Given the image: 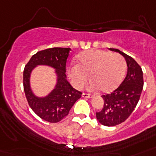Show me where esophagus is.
<instances>
[{
	"instance_id": "obj_1",
	"label": "esophagus",
	"mask_w": 156,
	"mask_h": 156,
	"mask_svg": "<svg viewBox=\"0 0 156 156\" xmlns=\"http://www.w3.org/2000/svg\"><path fill=\"white\" fill-rule=\"evenodd\" d=\"M82 96L85 98H90L91 97V95H90V94H88V93H83Z\"/></svg>"
}]
</instances>
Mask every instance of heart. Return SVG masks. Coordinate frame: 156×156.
Returning <instances> with one entry per match:
<instances>
[{
    "instance_id": "obj_1",
    "label": "heart",
    "mask_w": 156,
    "mask_h": 156,
    "mask_svg": "<svg viewBox=\"0 0 156 156\" xmlns=\"http://www.w3.org/2000/svg\"><path fill=\"white\" fill-rule=\"evenodd\" d=\"M78 64L68 69L69 78L78 89L85 85L90 73V90L100 88L104 92H110L120 85L126 74V60L120 54L90 49L78 54Z\"/></svg>"
}]
</instances>
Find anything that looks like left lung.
Returning a JSON list of instances; mask_svg holds the SVG:
<instances>
[{"mask_svg":"<svg viewBox=\"0 0 156 156\" xmlns=\"http://www.w3.org/2000/svg\"><path fill=\"white\" fill-rule=\"evenodd\" d=\"M110 50L125 57L128 70L126 78L113 92L102 95L104 108L96 112V118L105 126H115L126 121L137 106L143 88V70L135 60L118 49Z\"/></svg>","mask_w":156,"mask_h":156,"instance_id":"1","label":"left lung"}]
</instances>
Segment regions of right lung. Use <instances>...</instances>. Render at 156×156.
Masks as SVG:
<instances>
[{"mask_svg":"<svg viewBox=\"0 0 156 156\" xmlns=\"http://www.w3.org/2000/svg\"><path fill=\"white\" fill-rule=\"evenodd\" d=\"M70 50L69 48H52L40 51L31 56L23 71V89L29 106L38 116L50 123H56L66 117L83 94L72 87L66 79V61ZM38 64L54 67L58 77L56 88L44 98L35 97L30 87V73Z\"/></svg>","mask_w":156,"mask_h":156,"instance_id":"right-lung-1","label":"right lung"}]
</instances>
